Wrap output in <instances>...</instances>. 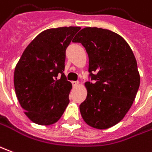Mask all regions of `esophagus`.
Instances as JSON below:
<instances>
[{
	"label": "esophagus",
	"mask_w": 152,
	"mask_h": 152,
	"mask_svg": "<svg viewBox=\"0 0 152 152\" xmlns=\"http://www.w3.org/2000/svg\"><path fill=\"white\" fill-rule=\"evenodd\" d=\"M78 85H79V82H78V81H72L73 86H77Z\"/></svg>",
	"instance_id": "obj_1"
}]
</instances>
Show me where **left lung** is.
I'll return each mask as SVG.
<instances>
[{
	"instance_id": "1",
	"label": "left lung",
	"mask_w": 152,
	"mask_h": 152,
	"mask_svg": "<svg viewBox=\"0 0 152 152\" xmlns=\"http://www.w3.org/2000/svg\"><path fill=\"white\" fill-rule=\"evenodd\" d=\"M89 57L87 96L80 114L91 127L106 129L119 123L131 108L140 86L135 56L128 43L114 32L101 28H82L73 39Z\"/></svg>"
}]
</instances>
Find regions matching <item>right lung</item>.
Wrapping results in <instances>:
<instances>
[{
	"instance_id": "add662e5",
	"label": "right lung",
	"mask_w": 152,
	"mask_h": 152,
	"mask_svg": "<svg viewBox=\"0 0 152 152\" xmlns=\"http://www.w3.org/2000/svg\"><path fill=\"white\" fill-rule=\"evenodd\" d=\"M80 29L71 26L44 30L28 44L17 63L15 94L24 113L34 124H55L68 105L72 86L63 73L66 50Z\"/></svg>"
}]
</instances>
